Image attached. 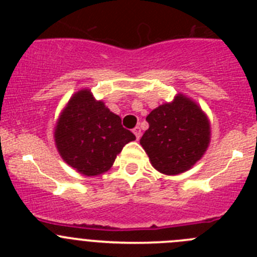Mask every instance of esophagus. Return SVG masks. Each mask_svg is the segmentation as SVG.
Instances as JSON below:
<instances>
[{"instance_id":"34e87169","label":"esophagus","mask_w":257,"mask_h":257,"mask_svg":"<svg viewBox=\"0 0 257 257\" xmlns=\"http://www.w3.org/2000/svg\"><path fill=\"white\" fill-rule=\"evenodd\" d=\"M133 131H134V134H135L136 139L139 140V139H140V136H142V128H140L139 126H136Z\"/></svg>"}]
</instances>
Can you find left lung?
Returning a JSON list of instances; mask_svg holds the SVG:
<instances>
[{
  "label": "left lung",
  "instance_id": "obj_1",
  "mask_svg": "<svg viewBox=\"0 0 257 257\" xmlns=\"http://www.w3.org/2000/svg\"><path fill=\"white\" fill-rule=\"evenodd\" d=\"M149 128L140 139L154 169L178 175L192 169L210 144V122L202 109L185 95L153 109Z\"/></svg>",
  "mask_w": 257,
  "mask_h": 257
}]
</instances>
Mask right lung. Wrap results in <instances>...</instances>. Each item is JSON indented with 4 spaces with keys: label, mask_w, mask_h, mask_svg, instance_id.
<instances>
[{
    "label": "right lung",
    "mask_w": 257,
    "mask_h": 257,
    "mask_svg": "<svg viewBox=\"0 0 257 257\" xmlns=\"http://www.w3.org/2000/svg\"><path fill=\"white\" fill-rule=\"evenodd\" d=\"M54 136L61 158L86 176L108 171L124 145L136 139L123 128L119 115L103 101L95 100L87 88L70 97L56 122Z\"/></svg>",
    "instance_id": "1"
}]
</instances>
